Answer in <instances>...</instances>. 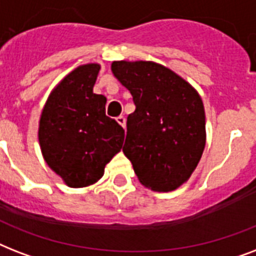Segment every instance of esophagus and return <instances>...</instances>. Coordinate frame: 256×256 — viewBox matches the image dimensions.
<instances>
[{"label": "esophagus", "instance_id": "obj_1", "mask_svg": "<svg viewBox=\"0 0 256 256\" xmlns=\"http://www.w3.org/2000/svg\"><path fill=\"white\" fill-rule=\"evenodd\" d=\"M116 122L122 126V128H126V120H124V116H116Z\"/></svg>", "mask_w": 256, "mask_h": 256}]
</instances>
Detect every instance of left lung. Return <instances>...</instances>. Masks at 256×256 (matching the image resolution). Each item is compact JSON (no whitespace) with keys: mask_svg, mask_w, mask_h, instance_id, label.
<instances>
[{"mask_svg":"<svg viewBox=\"0 0 256 256\" xmlns=\"http://www.w3.org/2000/svg\"><path fill=\"white\" fill-rule=\"evenodd\" d=\"M114 77L132 92L124 154L140 182L160 192L176 190L198 166L206 146V116L198 92L152 61H114Z\"/></svg>","mask_w":256,"mask_h":256,"instance_id":"obj_1","label":"left lung"}]
</instances>
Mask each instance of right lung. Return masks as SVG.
<instances>
[{"mask_svg":"<svg viewBox=\"0 0 256 256\" xmlns=\"http://www.w3.org/2000/svg\"><path fill=\"white\" fill-rule=\"evenodd\" d=\"M100 69L86 64L68 74L52 90L40 118L42 156L74 188L98 182L124 144V130L104 114L106 96L92 92Z\"/></svg>","mask_w":256,"mask_h":256,"instance_id":"obj_1","label":"right lung"}]
</instances>
